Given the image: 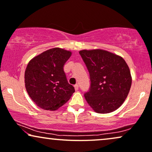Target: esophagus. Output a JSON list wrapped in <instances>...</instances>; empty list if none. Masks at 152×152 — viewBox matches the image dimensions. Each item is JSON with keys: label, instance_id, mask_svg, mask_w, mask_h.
I'll use <instances>...</instances> for the list:
<instances>
[{"label": "esophagus", "instance_id": "34e87169", "mask_svg": "<svg viewBox=\"0 0 152 152\" xmlns=\"http://www.w3.org/2000/svg\"><path fill=\"white\" fill-rule=\"evenodd\" d=\"M75 87V90L77 91V90H78V89H79V85H77H77H75L74 86Z\"/></svg>", "mask_w": 152, "mask_h": 152}]
</instances>
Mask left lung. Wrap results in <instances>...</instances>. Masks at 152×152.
Returning a JSON list of instances; mask_svg holds the SVG:
<instances>
[{
  "mask_svg": "<svg viewBox=\"0 0 152 152\" xmlns=\"http://www.w3.org/2000/svg\"><path fill=\"white\" fill-rule=\"evenodd\" d=\"M89 73L90 87L86 101L95 112L108 113L123 104L130 91L132 77L125 60L104 50L79 52Z\"/></svg>",
  "mask_w": 152,
  "mask_h": 152,
  "instance_id": "obj_1",
  "label": "left lung"
}]
</instances>
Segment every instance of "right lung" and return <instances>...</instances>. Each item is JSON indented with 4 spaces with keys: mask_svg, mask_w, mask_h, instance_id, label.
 Listing matches in <instances>:
<instances>
[{
    "mask_svg": "<svg viewBox=\"0 0 152 152\" xmlns=\"http://www.w3.org/2000/svg\"><path fill=\"white\" fill-rule=\"evenodd\" d=\"M71 52L54 48L31 59L24 73L27 91L37 106L56 110L64 105L75 92L67 82L63 66Z\"/></svg>",
    "mask_w": 152,
    "mask_h": 152,
    "instance_id": "right-lung-1",
    "label": "right lung"
}]
</instances>
